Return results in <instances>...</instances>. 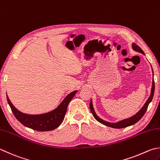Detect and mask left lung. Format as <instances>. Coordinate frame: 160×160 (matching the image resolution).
I'll list each match as a JSON object with an SVG mask.
<instances>
[{
	"instance_id": "8db88e82",
	"label": "left lung",
	"mask_w": 160,
	"mask_h": 160,
	"mask_svg": "<svg viewBox=\"0 0 160 160\" xmlns=\"http://www.w3.org/2000/svg\"><path fill=\"white\" fill-rule=\"evenodd\" d=\"M132 48H133L134 50L137 51V52L144 54V52H143V50L141 49V48L138 47V45H137L136 44H134V43L132 44ZM154 92H155V81H154V79H152L151 93H150V95L149 98L148 99V100L146 101V102L145 103V104H144V106L142 107V108H141V109L139 111H138V112L137 114H135L134 116L129 118H128V119H125L123 120H121V121H119V122H116V123L108 122L104 121V120H102L101 118H99L97 115H96L95 113V111H94V109H93L92 100L90 101V111H91L92 116H94L95 118L97 120L98 122L102 123V124H103V125H106V126H108V127L116 128V129L127 128V127H128V126H130V125L135 124V123H137L138 121V120H139L143 116V115L146 113V111H147V108H148V107L150 102L152 101L153 95H154Z\"/></svg>"
}]
</instances>
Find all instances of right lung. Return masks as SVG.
<instances>
[{"label": "right lung", "mask_w": 160, "mask_h": 160, "mask_svg": "<svg viewBox=\"0 0 160 160\" xmlns=\"http://www.w3.org/2000/svg\"><path fill=\"white\" fill-rule=\"evenodd\" d=\"M76 93L77 90L72 92L63 99V101L56 109L51 112L40 114V115H28L20 112L13 106L8 95L7 99L15 118L22 124L34 130L46 132L53 130L61 124L67 111L69 102L74 98Z\"/></svg>", "instance_id": "1"}]
</instances>
